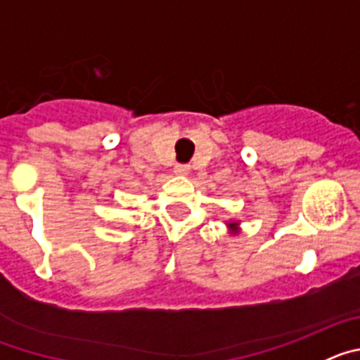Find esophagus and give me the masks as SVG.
<instances>
[{"instance_id":"esophagus-1","label":"esophagus","mask_w":360,"mask_h":360,"mask_svg":"<svg viewBox=\"0 0 360 360\" xmlns=\"http://www.w3.org/2000/svg\"><path fill=\"white\" fill-rule=\"evenodd\" d=\"M189 165L187 164H176L174 165V174H187L189 173Z\"/></svg>"}]
</instances>
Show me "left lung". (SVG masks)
Masks as SVG:
<instances>
[{
  "label": "left lung",
  "instance_id": "8db88e82",
  "mask_svg": "<svg viewBox=\"0 0 360 360\" xmlns=\"http://www.w3.org/2000/svg\"><path fill=\"white\" fill-rule=\"evenodd\" d=\"M229 225H231V227H236V224H229Z\"/></svg>",
  "mask_w": 360,
  "mask_h": 360
}]
</instances>
